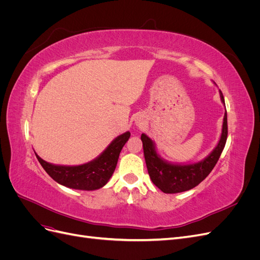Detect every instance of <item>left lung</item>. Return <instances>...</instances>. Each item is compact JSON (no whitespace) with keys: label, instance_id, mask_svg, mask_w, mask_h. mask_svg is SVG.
<instances>
[{"label":"left lung","instance_id":"left-lung-1","mask_svg":"<svg viewBox=\"0 0 260 260\" xmlns=\"http://www.w3.org/2000/svg\"><path fill=\"white\" fill-rule=\"evenodd\" d=\"M215 83V82H214ZM216 84V83H215ZM220 100L224 105V99L222 92L219 90ZM228 137V119L226 111L223 116L222 130L220 139L215 148L200 161L195 162H172L168 161L159 155L154 141L142 133L141 140L143 143V151L147 171L153 183L164 193L174 194L191 190L199 185L205 179L210 171L214 169L216 164L221 155Z\"/></svg>","mask_w":260,"mask_h":260}]
</instances>
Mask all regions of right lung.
Returning <instances> with one entry per match:
<instances>
[{
  "label": "right lung",
  "instance_id": "obj_1",
  "mask_svg": "<svg viewBox=\"0 0 260 260\" xmlns=\"http://www.w3.org/2000/svg\"><path fill=\"white\" fill-rule=\"evenodd\" d=\"M130 138V132L125 131L115 138L98 157L89 162L66 166L51 164L42 159L36 152V156L43 169L57 183L69 188L81 191H95L103 187L112 178L116 169L118 158L123 145Z\"/></svg>",
  "mask_w": 260,
  "mask_h": 260
}]
</instances>
